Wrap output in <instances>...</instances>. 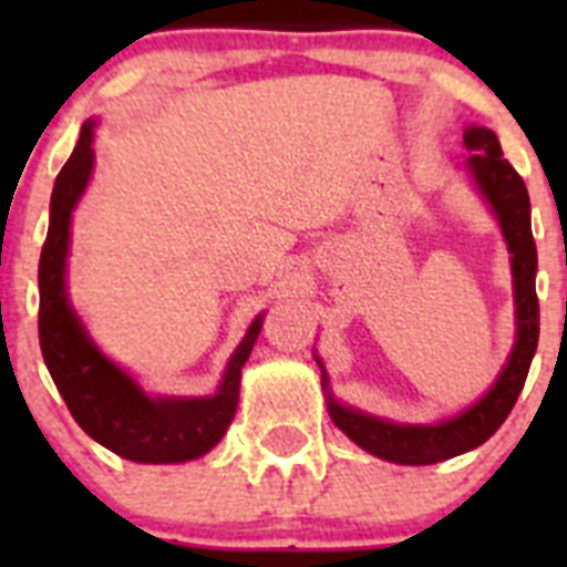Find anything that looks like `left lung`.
<instances>
[{
	"mask_svg": "<svg viewBox=\"0 0 567 567\" xmlns=\"http://www.w3.org/2000/svg\"><path fill=\"white\" fill-rule=\"evenodd\" d=\"M468 167L480 193L488 198L503 227L511 249L514 272V300H517V343L505 363L503 374L480 403L465 409L454 420L437 425H398L389 420L369 417L363 412L334 403L329 394V417L349 440L369 454L400 465H432L477 449L497 432L511 414L528 378L530 360L539 340V300H537V244L530 235V202L519 173L503 158L497 135L485 127L465 130ZM320 363V360H318ZM327 380V372H323ZM327 385V383H323Z\"/></svg>",
	"mask_w": 567,
	"mask_h": 567,
	"instance_id": "1",
	"label": "left lung"
}]
</instances>
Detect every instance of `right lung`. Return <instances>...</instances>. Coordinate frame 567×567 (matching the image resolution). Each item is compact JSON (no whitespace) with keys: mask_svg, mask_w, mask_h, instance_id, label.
Segmentation results:
<instances>
[{"mask_svg":"<svg viewBox=\"0 0 567 567\" xmlns=\"http://www.w3.org/2000/svg\"><path fill=\"white\" fill-rule=\"evenodd\" d=\"M93 169V122H84L79 144L50 195V227L39 258V346L48 372L70 414L90 437L133 463H184L207 454L229 429L238 409L240 365L260 332V318L235 349L215 398H147L130 374L90 343L64 292L70 213Z\"/></svg>","mask_w":567,"mask_h":567,"instance_id":"add662e5","label":"right lung"}]
</instances>
